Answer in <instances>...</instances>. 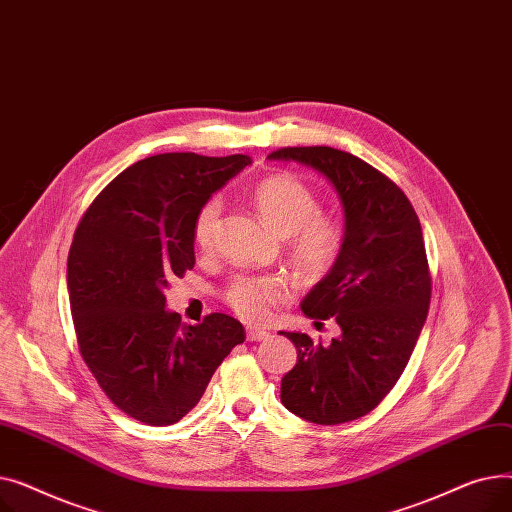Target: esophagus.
<instances>
[{
    "label": "esophagus",
    "mask_w": 512,
    "mask_h": 512,
    "mask_svg": "<svg viewBox=\"0 0 512 512\" xmlns=\"http://www.w3.org/2000/svg\"><path fill=\"white\" fill-rule=\"evenodd\" d=\"M267 338H270V332L257 330V328L247 330V340H249V342H261V340H267Z\"/></svg>",
    "instance_id": "obj_1"
}]
</instances>
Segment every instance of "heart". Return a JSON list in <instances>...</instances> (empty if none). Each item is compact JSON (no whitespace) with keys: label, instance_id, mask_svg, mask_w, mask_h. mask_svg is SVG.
Segmentation results:
<instances>
[{"label":"heart","instance_id":"1","mask_svg":"<svg viewBox=\"0 0 512 512\" xmlns=\"http://www.w3.org/2000/svg\"><path fill=\"white\" fill-rule=\"evenodd\" d=\"M253 205L261 220L280 236H286V257L307 280L326 276L344 249V226L332 215L319 213V199L311 188L292 174H272L253 188ZM222 205L207 199L195 213L193 245L201 255L215 247ZM290 299V286L282 276L240 274L224 288L226 305L249 324H261L276 307Z\"/></svg>","mask_w":512,"mask_h":512}]
</instances>
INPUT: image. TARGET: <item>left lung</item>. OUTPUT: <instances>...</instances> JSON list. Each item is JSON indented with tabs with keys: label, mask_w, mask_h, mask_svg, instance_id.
<instances>
[{
	"label": "left lung",
	"mask_w": 512,
	"mask_h": 512,
	"mask_svg": "<svg viewBox=\"0 0 512 512\" xmlns=\"http://www.w3.org/2000/svg\"><path fill=\"white\" fill-rule=\"evenodd\" d=\"M270 159L324 174L344 207V249L301 303L311 319L334 317L332 344L284 332L297 365L282 378V405L317 425L373 411L405 371L425 324L432 276L407 195L367 161L334 147H282ZM317 324V321H315Z\"/></svg>",
	"instance_id": "1"
}]
</instances>
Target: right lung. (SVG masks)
Masks as SVG:
<instances>
[{"label": "right lung", "mask_w": 512, "mask_h": 512, "mask_svg": "<svg viewBox=\"0 0 512 512\" xmlns=\"http://www.w3.org/2000/svg\"><path fill=\"white\" fill-rule=\"evenodd\" d=\"M249 164L247 155L141 159L103 188L76 226L68 294L80 355L105 396L145 425L180 421L245 342V328L226 313L182 324L164 309V292L195 265L197 209Z\"/></svg>", "instance_id": "right-lung-1"}]
</instances>
